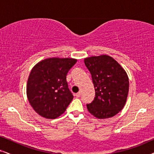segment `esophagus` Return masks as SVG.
Returning <instances> with one entry per match:
<instances>
[{
  "label": "esophagus",
  "mask_w": 154,
  "mask_h": 154,
  "mask_svg": "<svg viewBox=\"0 0 154 154\" xmlns=\"http://www.w3.org/2000/svg\"><path fill=\"white\" fill-rule=\"evenodd\" d=\"M75 96H76V97H81V92H79L78 93L75 94Z\"/></svg>",
  "instance_id": "obj_1"
}]
</instances>
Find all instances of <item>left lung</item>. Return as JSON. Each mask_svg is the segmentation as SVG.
Wrapping results in <instances>:
<instances>
[{
	"mask_svg": "<svg viewBox=\"0 0 154 154\" xmlns=\"http://www.w3.org/2000/svg\"><path fill=\"white\" fill-rule=\"evenodd\" d=\"M84 62L92 75L95 97L87 108L100 119L114 116L125 106L129 90L127 73L109 55L92 56Z\"/></svg>",
	"mask_w": 154,
	"mask_h": 154,
	"instance_id": "obj_1",
	"label": "left lung"
}]
</instances>
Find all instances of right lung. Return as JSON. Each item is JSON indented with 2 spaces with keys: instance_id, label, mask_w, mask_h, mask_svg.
I'll return each mask as SVG.
<instances>
[{
  "instance_id": "obj_1",
  "label": "right lung",
  "mask_w": 154,
  "mask_h": 154,
  "mask_svg": "<svg viewBox=\"0 0 154 154\" xmlns=\"http://www.w3.org/2000/svg\"><path fill=\"white\" fill-rule=\"evenodd\" d=\"M76 62L73 58H48L31 69L27 81V98L42 117L57 119L72 101L73 96L68 88L66 75Z\"/></svg>"
}]
</instances>
